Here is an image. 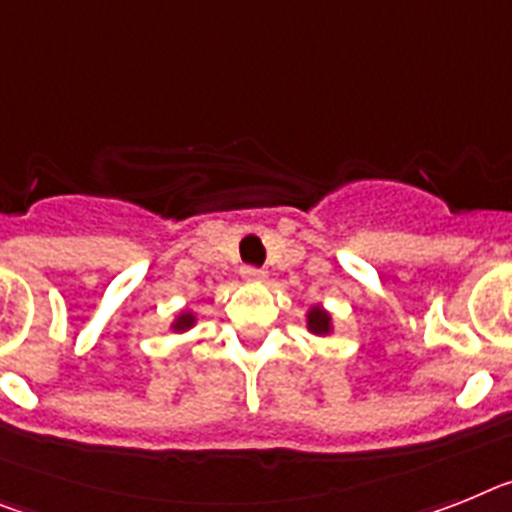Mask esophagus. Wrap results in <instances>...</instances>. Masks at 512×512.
Segmentation results:
<instances>
[{"label": "esophagus", "instance_id": "34e87169", "mask_svg": "<svg viewBox=\"0 0 512 512\" xmlns=\"http://www.w3.org/2000/svg\"><path fill=\"white\" fill-rule=\"evenodd\" d=\"M265 278H268V273H265V270H260V268H242V281L262 283V281H265Z\"/></svg>", "mask_w": 512, "mask_h": 512}]
</instances>
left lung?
<instances>
[{
    "mask_svg": "<svg viewBox=\"0 0 512 512\" xmlns=\"http://www.w3.org/2000/svg\"><path fill=\"white\" fill-rule=\"evenodd\" d=\"M306 330L317 337H330L335 332V324H332V314L324 306H309L306 311Z\"/></svg>",
    "mask_w": 512,
    "mask_h": 512,
    "instance_id": "8db88e82",
    "label": "left lung"
}]
</instances>
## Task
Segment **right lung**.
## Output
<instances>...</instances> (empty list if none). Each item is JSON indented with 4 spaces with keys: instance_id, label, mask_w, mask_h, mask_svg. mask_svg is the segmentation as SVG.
Here are the masks:
<instances>
[{
    "instance_id": "right-lung-1",
    "label": "right lung",
    "mask_w": 512,
    "mask_h": 512,
    "mask_svg": "<svg viewBox=\"0 0 512 512\" xmlns=\"http://www.w3.org/2000/svg\"><path fill=\"white\" fill-rule=\"evenodd\" d=\"M195 324H198V317H195V311L182 309L180 314H177V317L170 322V332H177V335H180V332L193 330Z\"/></svg>"
}]
</instances>
